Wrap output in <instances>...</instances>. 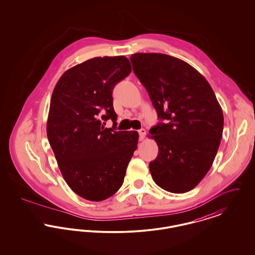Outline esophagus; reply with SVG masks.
I'll list each match as a JSON object with an SVG mask.
<instances>
[{"mask_svg": "<svg viewBox=\"0 0 255 255\" xmlns=\"http://www.w3.org/2000/svg\"><path fill=\"white\" fill-rule=\"evenodd\" d=\"M138 134H139V140H143L145 137L146 131L144 129L138 130Z\"/></svg>", "mask_w": 255, "mask_h": 255, "instance_id": "34e87169", "label": "esophagus"}]
</instances>
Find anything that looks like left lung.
Returning <instances> with one entry per match:
<instances>
[{
    "label": "left lung",
    "mask_w": 255,
    "mask_h": 255,
    "mask_svg": "<svg viewBox=\"0 0 255 255\" xmlns=\"http://www.w3.org/2000/svg\"><path fill=\"white\" fill-rule=\"evenodd\" d=\"M131 63L145 87L158 124V146L149 163L154 182L172 193L193 189L210 169L224 128L223 111L206 78L186 62L162 53H134Z\"/></svg>",
    "instance_id": "obj_1"
}]
</instances>
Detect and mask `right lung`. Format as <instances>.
<instances>
[{"instance_id": "1", "label": "right lung", "mask_w": 255, "mask_h": 255, "mask_svg": "<svg viewBox=\"0 0 255 255\" xmlns=\"http://www.w3.org/2000/svg\"><path fill=\"white\" fill-rule=\"evenodd\" d=\"M125 56L95 57L63 73L53 90L47 133L59 169L74 193L93 202L115 194L138 141L136 131H116L115 86L131 73ZM111 118L113 128L102 121Z\"/></svg>"}]
</instances>
